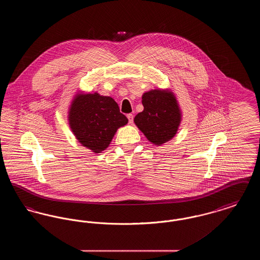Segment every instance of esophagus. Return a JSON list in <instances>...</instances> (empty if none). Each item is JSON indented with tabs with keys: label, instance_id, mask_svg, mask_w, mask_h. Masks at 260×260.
Wrapping results in <instances>:
<instances>
[{
	"label": "esophagus",
	"instance_id": "esophagus-1",
	"mask_svg": "<svg viewBox=\"0 0 260 260\" xmlns=\"http://www.w3.org/2000/svg\"><path fill=\"white\" fill-rule=\"evenodd\" d=\"M126 117H127V119H128V123H129V124H133V122H134V115H133V114H127Z\"/></svg>",
	"mask_w": 260,
	"mask_h": 260
}]
</instances>
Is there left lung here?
<instances>
[{"mask_svg": "<svg viewBox=\"0 0 260 260\" xmlns=\"http://www.w3.org/2000/svg\"><path fill=\"white\" fill-rule=\"evenodd\" d=\"M143 111L135 124L152 144L161 146L172 140L180 126L182 112L172 88H154L142 94Z\"/></svg>", "mask_w": 260, "mask_h": 260, "instance_id": "left-lung-1", "label": "left lung"}]
</instances>
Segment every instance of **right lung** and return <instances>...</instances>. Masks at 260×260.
<instances>
[{
  "label": "right lung",
  "instance_id": "right-lung-1",
  "mask_svg": "<svg viewBox=\"0 0 260 260\" xmlns=\"http://www.w3.org/2000/svg\"><path fill=\"white\" fill-rule=\"evenodd\" d=\"M67 120L78 142L94 154L108 148L118 128L128 122L112 98L84 90L71 100Z\"/></svg>",
  "mask_w": 260,
  "mask_h": 260
}]
</instances>
